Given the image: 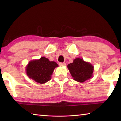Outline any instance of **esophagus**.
Here are the masks:
<instances>
[{
    "label": "esophagus",
    "instance_id": "obj_1",
    "mask_svg": "<svg viewBox=\"0 0 121 121\" xmlns=\"http://www.w3.org/2000/svg\"><path fill=\"white\" fill-rule=\"evenodd\" d=\"M59 65H61V66H65V65H66V64L65 62H60L59 63Z\"/></svg>",
    "mask_w": 121,
    "mask_h": 121
}]
</instances>
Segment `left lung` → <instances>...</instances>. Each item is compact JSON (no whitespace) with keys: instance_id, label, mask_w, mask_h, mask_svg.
<instances>
[{"instance_id":"1","label":"left lung","mask_w":121,"mask_h":121,"mask_svg":"<svg viewBox=\"0 0 121 121\" xmlns=\"http://www.w3.org/2000/svg\"><path fill=\"white\" fill-rule=\"evenodd\" d=\"M73 80L83 83L91 78L93 76L94 66L91 63L86 62L83 59L76 58L73 63L67 65Z\"/></svg>"}]
</instances>
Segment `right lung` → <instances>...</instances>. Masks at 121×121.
Returning a JSON list of instances; mask_svg holds the SVG:
<instances>
[{
	"label": "right lung",
	"mask_w": 121,
	"mask_h": 121,
	"mask_svg": "<svg viewBox=\"0 0 121 121\" xmlns=\"http://www.w3.org/2000/svg\"><path fill=\"white\" fill-rule=\"evenodd\" d=\"M59 66L54 61H50L45 57L29 61L26 67L28 76L37 83L44 84L51 78L54 69Z\"/></svg>",
	"instance_id": "obj_1"
}]
</instances>
